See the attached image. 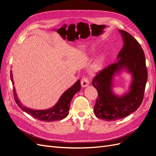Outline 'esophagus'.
<instances>
[{
	"mask_svg": "<svg viewBox=\"0 0 156 156\" xmlns=\"http://www.w3.org/2000/svg\"><path fill=\"white\" fill-rule=\"evenodd\" d=\"M81 85H82V87H83V88L89 86V80H88V78L86 77L82 78V81H81Z\"/></svg>",
	"mask_w": 156,
	"mask_h": 156,
	"instance_id": "obj_1",
	"label": "esophagus"
}]
</instances>
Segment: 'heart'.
<instances>
[{"instance_id":"b5f03b06","label":"heart","mask_w":156,"mask_h":156,"mask_svg":"<svg viewBox=\"0 0 156 156\" xmlns=\"http://www.w3.org/2000/svg\"><path fill=\"white\" fill-rule=\"evenodd\" d=\"M105 58V55H101L91 65L89 69L90 74H96L100 71L101 67H102Z\"/></svg>"}]
</instances>
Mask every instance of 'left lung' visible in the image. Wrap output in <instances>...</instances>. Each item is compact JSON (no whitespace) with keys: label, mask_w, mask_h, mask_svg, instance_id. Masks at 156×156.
<instances>
[{"label":"left lung","mask_w":156,"mask_h":156,"mask_svg":"<svg viewBox=\"0 0 156 156\" xmlns=\"http://www.w3.org/2000/svg\"><path fill=\"white\" fill-rule=\"evenodd\" d=\"M123 39V47L117 61L100 71L92 80L98 92L94 113L98 119L115 121L136 111L143 101L147 81V69L144 52L139 43L128 32L119 30ZM132 74L129 91L118 96L112 91L113 78L121 71Z\"/></svg>","instance_id":"1"}]
</instances>
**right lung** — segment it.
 Segmentation results:
<instances>
[{
  "mask_svg": "<svg viewBox=\"0 0 156 156\" xmlns=\"http://www.w3.org/2000/svg\"><path fill=\"white\" fill-rule=\"evenodd\" d=\"M11 80L13 85V92H14V98L15 102L18 106L21 108L23 112H26L30 115L37 120L45 121V122H51L55 120H60L65 119L69 114L70 104L73 96L81 89L80 81L79 80L77 82L73 85L72 87L69 88L66 90L60 98H59L58 102L53 107L46 110H33L26 107L20 102L17 94L16 92L15 87H14V82H13L12 71L11 70L10 73Z\"/></svg>",
  "mask_w": 156,
  "mask_h": 156,
  "instance_id": "1",
  "label": "right lung"
}]
</instances>
